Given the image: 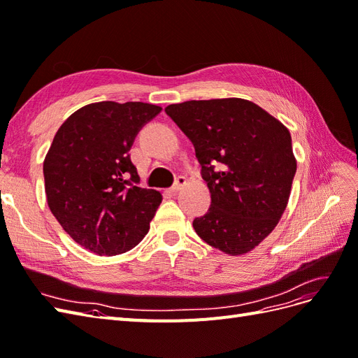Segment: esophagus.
Segmentation results:
<instances>
[{
    "label": "esophagus",
    "mask_w": 358,
    "mask_h": 358,
    "mask_svg": "<svg viewBox=\"0 0 358 358\" xmlns=\"http://www.w3.org/2000/svg\"><path fill=\"white\" fill-rule=\"evenodd\" d=\"M185 183H187V178L180 175V176H178V178H176V180H175V183H173V187L170 188V191H171L173 194H176L178 191H180V189H182V187L185 185Z\"/></svg>",
    "instance_id": "obj_1"
}]
</instances>
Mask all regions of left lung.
<instances>
[{
    "label": "left lung",
    "instance_id": "obj_1",
    "mask_svg": "<svg viewBox=\"0 0 358 358\" xmlns=\"http://www.w3.org/2000/svg\"><path fill=\"white\" fill-rule=\"evenodd\" d=\"M166 113L196 148L210 191V208L192 221L194 230L229 255L252 251L288 204L297 169L288 128L243 99L191 100Z\"/></svg>",
    "mask_w": 358,
    "mask_h": 358
}]
</instances>
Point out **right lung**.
<instances>
[{"instance_id":"right-lung-1","label":"right lung","mask_w":358,"mask_h":358,"mask_svg":"<svg viewBox=\"0 0 358 358\" xmlns=\"http://www.w3.org/2000/svg\"><path fill=\"white\" fill-rule=\"evenodd\" d=\"M159 112L140 101L92 103L53 137L43 162L49 209L76 243L96 255L127 252L149 231L162 197L138 187L129 149Z\"/></svg>"}]
</instances>
